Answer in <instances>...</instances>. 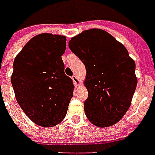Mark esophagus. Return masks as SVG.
<instances>
[{
    "instance_id": "obj_1",
    "label": "esophagus",
    "mask_w": 155,
    "mask_h": 155,
    "mask_svg": "<svg viewBox=\"0 0 155 155\" xmlns=\"http://www.w3.org/2000/svg\"><path fill=\"white\" fill-rule=\"evenodd\" d=\"M72 81H73V83H74V84H75L76 86H79L80 85V81H79V79H78V77H77V76H72Z\"/></svg>"
}]
</instances>
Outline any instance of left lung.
I'll list each match as a JSON object with an SVG mask.
<instances>
[{
    "label": "left lung",
    "instance_id": "8db88e82",
    "mask_svg": "<svg viewBox=\"0 0 155 155\" xmlns=\"http://www.w3.org/2000/svg\"><path fill=\"white\" fill-rule=\"evenodd\" d=\"M68 45L86 68L87 118L99 128L115 124L131 105L137 86L135 62L124 45L102 29L83 31Z\"/></svg>",
    "mask_w": 155,
    "mask_h": 155
}]
</instances>
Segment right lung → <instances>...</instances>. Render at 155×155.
<instances>
[{"mask_svg":"<svg viewBox=\"0 0 155 155\" xmlns=\"http://www.w3.org/2000/svg\"><path fill=\"white\" fill-rule=\"evenodd\" d=\"M66 37L41 33L32 37L14 60L11 81L16 101L36 124L51 128L64 119L73 96L62 56Z\"/></svg>","mask_w":155,"mask_h":155,"instance_id":"add662e5","label":"right lung"}]
</instances>
